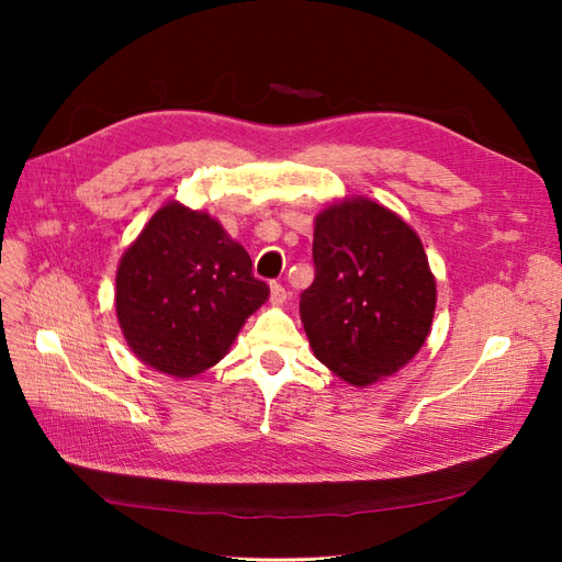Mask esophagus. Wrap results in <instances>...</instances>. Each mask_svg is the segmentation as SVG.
Here are the masks:
<instances>
[{"instance_id":"esophagus-1","label":"esophagus","mask_w":562,"mask_h":562,"mask_svg":"<svg viewBox=\"0 0 562 562\" xmlns=\"http://www.w3.org/2000/svg\"><path fill=\"white\" fill-rule=\"evenodd\" d=\"M285 297H288V293H285V288L281 283H271L269 285V300H271V304H277V307H281V304L285 302Z\"/></svg>"}]
</instances>
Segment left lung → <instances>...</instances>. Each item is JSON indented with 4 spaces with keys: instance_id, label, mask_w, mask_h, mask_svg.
<instances>
[{
    "instance_id": "left-lung-1",
    "label": "left lung",
    "mask_w": 562,
    "mask_h": 562,
    "mask_svg": "<svg viewBox=\"0 0 562 562\" xmlns=\"http://www.w3.org/2000/svg\"><path fill=\"white\" fill-rule=\"evenodd\" d=\"M314 283L300 318L316 359L353 386L391 378L427 342L436 279L417 232L368 196L314 220Z\"/></svg>"
}]
</instances>
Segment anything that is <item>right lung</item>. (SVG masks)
<instances>
[{"label": "right lung", "instance_id": "right-lung-1", "mask_svg": "<svg viewBox=\"0 0 562 562\" xmlns=\"http://www.w3.org/2000/svg\"><path fill=\"white\" fill-rule=\"evenodd\" d=\"M250 269L246 248L215 217L164 203L116 267L114 307L126 345L164 375L209 370L269 297Z\"/></svg>", "mask_w": 562, "mask_h": 562}]
</instances>
